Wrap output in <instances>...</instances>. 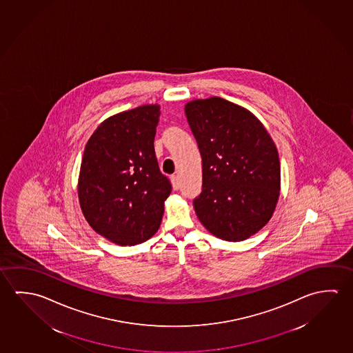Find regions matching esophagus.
<instances>
[{"mask_svg": "<svg viewBox=\"0 0 353 353\" xmlns=\"http://www.w3.org/2000/svg\"><path fill=\"white\" fill-rule=\"evenodd\" d=\"M171 183H172V187H174V191H177V190L179 188V177H177V176H174H174L171 177Z\"/></svg>", "mask_w": 353, "mask_h": 353, "instance_id": "34e87169", "label": "esophagus"}]
</instances>
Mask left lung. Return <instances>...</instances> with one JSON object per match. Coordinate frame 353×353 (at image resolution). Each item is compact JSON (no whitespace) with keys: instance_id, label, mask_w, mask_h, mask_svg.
Returning <instances> with one entry per match:
<instances>
[{"instance_id":"obj_1","label":"left lung","mask_w":353,"mask_h":353,"mask_svg":"<svg viewBox=\"0 0 353 353\" xmlns=\"http://www.w3.org/2000/svg\"><path fill=\"white\" fill-rule=\"evenodd\" d=\"M185 112L202 157L196 216L214 236L243 241L266 225L277 205V148L250 110L226 99H194Z\"/></svg>"}]
</instances>
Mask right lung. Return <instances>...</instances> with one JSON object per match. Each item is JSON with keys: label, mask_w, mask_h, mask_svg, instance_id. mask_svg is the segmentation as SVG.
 <instances>
[{"label": "right lung", "mask_w": 353, "mask_h": 353, "mask_svg": "<svg viewBox=\"0 0 353 353\" xmlns=\"http://www.w3.org/2000/svg\"><path fill=\"white\" fill-rule=\"evenodd\" d=\"M160 113L159 104H144L110 117L85 146L77 185L82 213L117 245L150 239L172 191L154 149Z\"/></svg>", "instance_id": "obj_1"}]
</instances>
